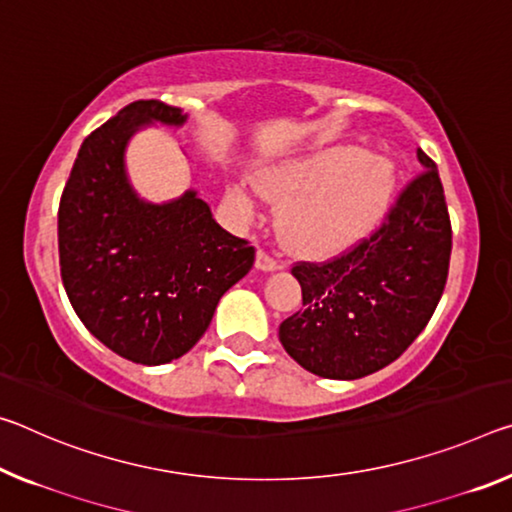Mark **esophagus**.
Segmentation results:
<instances>
[{"label":"esophagus","instance_id":"34e87169","mask_svg":"<svg viewBox=\"0 0 512 512\" xmlns=\"http://www.w3.org/2000/svg\"><path fill=\"white\" fill-rule=\"evenodd\" d=\"M255 266H257L259 271H278L280 269V262L271 253H266V250H257Z\"/></svg>","mask_w":512,"mask_h":512}]
</instances>
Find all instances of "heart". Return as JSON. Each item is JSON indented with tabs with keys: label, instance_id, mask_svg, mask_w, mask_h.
Returning <instances> with one entry per match:
<instances>
[{
	"label": "heart",
	"instance_id": "1",
	"mask_svg": "<svg viewBox=\"0 0 512 512\" xmlns=\"http://www.w3.org/2000/svg\"><path fill=\"white\" fill-rule=\"evenodd\" d=\"M257 186L266 198L280 200L282 241L298 253L321 255L351 246L380 221L392 198L394 170L358 145H330L262 168ZM227 200L250 216L259 198L248 182H234Z\"/></svg>",
	"mask_w": 512,
	"mask_h": 512
}]
</instances>
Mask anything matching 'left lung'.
I'll return each instance as SVG.
<instances>
[{
	"mask_svg": "<svg viewBox=\"0 0 512 512\" xmlns=\"http://www.w3.org/2000/svg\"><path fill=\"white\" fill-rule=\"evenodd\" d=\"M410 180L371 237L328 262H296L303 310L280 342L321 378L355 380L401 358L431 321L449 275L451 218L435 161Z\"/></svg>",
	"mask_w": 512,
	"mask_h": 512,
	"instance_id": "obj_1",
	"label": "left lung"
}]
</instances>
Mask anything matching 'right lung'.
I'll use <instances>...</instances> for the list:
<instances>
[{"label":"right lung","instance_id":"obj_1","mask_svg":"<svg viewBox=\"0 0 512 512\" xmlns=\"http://www.w3.org/2000/svg\"><path fill=\"white\" fill-rule=\"evenodd\" d=\"M184 120L159 100L127 104L81 143L59 205L72 310L113 353L148 367L189 353L218 300L255 264V248L223 230L196 191L152 205L127 180L125 148L136 129Z\"/></svg>","mask_w":512,"mask_h":512}]
</instances>
